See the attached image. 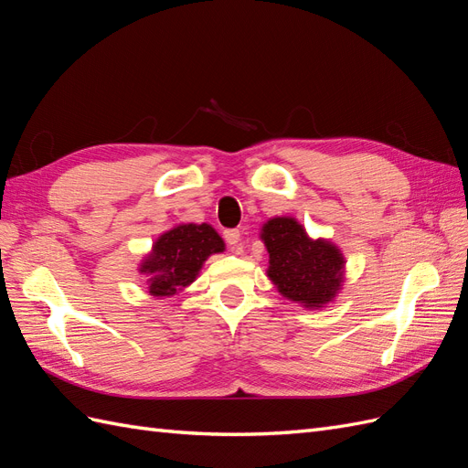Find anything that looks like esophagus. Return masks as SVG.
Returning <instances> with one entry per match:
<instances>
[{
	"label": "esophagus",
	"instance_id": "esophagus-1",
	"mask_svg": "<svg viewBox=\"0 0 468 468\" xmlns=\"http://www.w3.org/2000/svg\"><path fill=\"white\" fill-rule=\"evenodd\" d=\"M223 237H225V241H227V245H229V249L233 250V253H243V235H241V231L239 229H227L225 233H223Z\"/></svg>",
	"mask_w": 468,
	"mask_h": 468
}]
</instances>
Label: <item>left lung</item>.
<instances>
[{"instance_id": "left-lung-1", "label": "left lung", "mask_w": 468, "mask_h": 468, "mask_svg": "<svg viewBox=\"0 0 468 468\" xmlns=\"http://www.w3.org/2000/svg\"><path fill=\"white\" fill-rule=\"evenodd\" d=\"M269 250L267 277L279 292L306 308L334 301L344 282V257L326 239H310L292 218L269 219L261 229Z\"/></svg>"}]
</instances>
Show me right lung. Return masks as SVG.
I'll list each match as a JSON object with an SVG mask.
<instances>
[{
	"label": "right lung",
	"instance_id": "1",
	"mask_svg": "<svg viewBox=\"0 0 468 468\" xmlns=\"http://www.w3.org/2000/svg\"><path fill=\"white\" fill-rule=\"evenodd\" d=\"M223 250V239L211 225L182 223L155 239L138 271L148 277L152 296H172L196 281L207 257Z\"/></svg>",
	"mask_w": 468,
	"mask_h": 468
}]
</instances>
